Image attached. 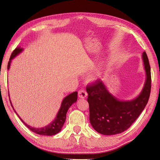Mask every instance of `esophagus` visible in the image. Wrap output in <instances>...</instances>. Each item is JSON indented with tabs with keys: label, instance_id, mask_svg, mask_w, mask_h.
Returning a JSON list of instances; mask_svg holds the SVG:
<instances>
[{
	"label": "esophagus",
	"instance_id": "1",
	"mask_svg": "<svg viewBox=\"0 0 160 160\" xmlns=\"http://www.w3.org/2000/svg\"><path fill=\"white\" fill-rule=\"evenodd\" d=\"M78 95L80 98H85L88 96L87 91L84 89H80L78 92Z\"/></svg>",
	"mask_w": 160,
	"mask_h": 160
}]
</instances>
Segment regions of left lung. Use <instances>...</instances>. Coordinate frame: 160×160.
Returning a JSON list of instances; mask_svg holds the SVG:
<instances>
[{"mask_svg": "<svg viewBox=\"0 0 160 160\" xmlns=\"http://www.w3.org/2000/svg\"><path fill=\"white\" fill-rule=\"evenodd\" d=\"M146 79L138 98L120 101L111 95L102 81L87 86L89 121L93 129L103 135H115L127 130L147 105L151 92V69L146 52L142 54Z\"/></svg>", "mask_w": 160, "mask_h": 160, "instance_id": "left-lung-1", "label": "left lung"}]
</instances>
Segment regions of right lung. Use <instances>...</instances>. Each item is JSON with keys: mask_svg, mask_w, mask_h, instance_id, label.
I'll use <instances>...</instances> for the list:
<instances>
[{"mask_svg": "<svg viewBox=\"0 0 160 160\" xmlns=\"http://www.w3.org/2000/svg\"><path fill=\"white\" fill-rule=\"evenodd\" d=\"M22 50H23L22 48L17 47L13 51V52H12V54L11 55L10 59H9V61L8 62V67H7L8 70L10 69L11 62L12 59H13L14 57L19 54V53L21 52L22 51ZM8 96H9V95H8ZM77 99V91L73 92V93H72L69 94V95L65 97V98L62 101L61 108L59 109V112H58V113L57 115V117L55 118V119L53 120L50 124L47 125V126L41 128H32V127L30 126V125H28L27 123H25V122H24V121H22V119H21V118L19 117L15 111V110L14 109V108L12 107V105L11 103L10 98H9V100H10V102H11L12 108H13V110L14 111V112L17 114L19 118H20V119L21 120V122L24 124H25L28 129L31 130L32 132H33L34 133H36L37 134L41 135H55V134L58 133L60 132L65 122L66 115H67V111H68V109H69V108L71 107L72 103L76 102Z\"/></svg>", "mask_w": 160, "mask_h": 160, "instance_id": "obj_1", "label": "right lung"}]
</instances>
